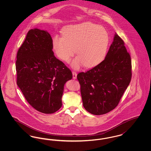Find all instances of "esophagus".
Listing matches in <instances>:
<instances>
[{
  "mask_svg": "<svg viewBox=\"0 0 151 151\" xmlns=\"http://www.w3.org/2000/svg\"><path fill=\"white\" fill-rule=\"evenodd\" d=\"M72 77H73V79H76L77 78V73L76 72H75V71H72Z\"/></svg>",
  "mask_w": 151,
  "mask_h": 151,
  "instance_id": "obj_1",
  "label": "esophagus"
}]
</instances>
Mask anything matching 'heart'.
I'll return each instance as SVG.
<instances>
[{"mask_svg": "<svg viewBox=\"0 0 151 151\" xmlns=\"http://www.w3.org/2000/svg\"><path fill=\"white\" fill-rule=\"evenodd\" d=\"M109 42L108 32L104 27L91 22L70 25L62 30V37L55 35L52 47L56 56L68 62L75 52L78 57L72 60L73 67L82 65L93 67L105 57Z\"/></svg>", "mask_w": 151, "mask_h": 151, "instance_id": "obj_1", "label": "heart"}]
</instances>
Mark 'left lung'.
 Segmentation results:
<instances>
[{"label":"left lung","mask_w":151,"mask_h":151,"mask_svg":"<svg viewBox=\"0 0 151 151\" xmlns=\"http://www.w3.org/2000/svg\"><path fill=\"white\" fill-rule=\"evenodd\" d=\"M131 60L124 42L115 33L105 59L77 75L83 106L94 115L108 113L118 105L131 79Z\"/></svg>","instance_id":"8db88e82"}]
</instances>
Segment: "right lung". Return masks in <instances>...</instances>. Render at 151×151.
Segmentation results:
<instances>
[{
    "instance_id": "1",
    "label": "right lung",
    "mask_w": 151,
    "mask_h": 151,
    "mask_svg": "<svg viewBox=\"0 0 151 151\" xmlns=\"http://www.w3.org/2000/svg\"><path fill=\"white\" fill-rule=\"evenodd\" d=\"M52 49V38L47 31L30 29L16 62L17 86L29 104L45 114L61 108L65 83L72 78L71 70Z\"/></svg>"
}]
</instances>
